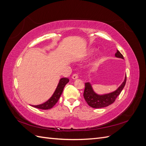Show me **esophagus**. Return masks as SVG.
<instances>
[{
  "label": "esophagus",
  "instance_id": "obj_1",
  "mask_svg": "<svg viewBox=\"0 0 146 146\" xmlns=\"http://www.w3.org/2000/svg\"><path fill=\"white\" fill-rule=\"evenodd\" d=\"M78 78V76L77 74H73V75H72V78L73 79V80H76V79H77Z\"/></svg>",
  "mask_w": 146,
  "mask_h": 146
}]
</instances>
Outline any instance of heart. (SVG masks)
I'll list each match as a JSON object with an SVG mask.
<instances>
[{
    "mask_svg": "<svg viewBox=\"0 0 146 146\" xmlns=\"http://www.w3.org/2000/svg\"><path fill=\"white\" fill-rule=\"evenodd\" d=\"M96 48H90V49H88V51H87V55L88 56H91L92 55H93L94 53L96 52ZM102 58V55L101 54L99 55V56H98V58H96V60H95L94 63V64H98L100 62V61L101 60Z\"/></svg>",
    "mask_w": 146,
    "mask_h": 146,
    "instance_id": "heart-1",
    "label": "heart"
}]
</instances>
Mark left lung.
Here are the masks:
<instances>
[{"mask_svg":"<svg viewBox=\"0 0 146 146\" xmlns=\"http://www.w3.org/2000/svg\"><path fill=\"white\" fill-rule=\"evenodd\" d=\"M116 58L123 59V55L120 52L117 50L115 54ZM126 83V75L124 80L121 85L118 87L117 89L113 92L104 94H98L94 91L93 88L90 82L85 83V88L84 90L83 96L88 105L92 108H101L108 107V105L112 104L115 101L117 97L120 94L123 88H124Z\"/></svg>","mask_w":146,"mask_h":146,"instance_id":"1","label":"left lung"}]
</instances>
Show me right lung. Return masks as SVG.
<instances>
[{"label":"right lung","instance_id":"obj_1","mask_svg":"<svg viewBox=\"0 0 146 146\" xmlns=\"http://www.w3.org/2000/svg\"><path fill=\"white\" fill-rule=\"evenodd\" d=\"M69 82V80L68 78H61L59 80L58 85H57L56 89L54 92V94L44 103L37 105H32L33 107L42 110H48L52 108L58 101L60 96L62 94L63 91L64 86Z\"/></svg>","mask_w":146,"mask_h":146}]
</instances>
